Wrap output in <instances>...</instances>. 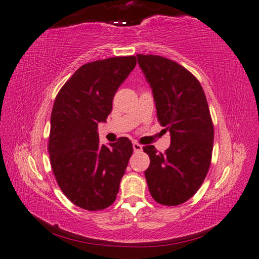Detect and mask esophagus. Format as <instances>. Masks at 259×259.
Instances as JSON below:
<instances>
[{"label":"esophagus","instance_id":"34e87169","mask_svg":"<svg viewBox=\"0 0 259 259\" xmlns=\"http://www.w3.org/2000/svg\"><path fill=\"white\" fill-rule=\"evenodd\" d=\"M132 147H134V150L137 152V151H141L142 150V146L141 144H139L138 142H134L132 143Z\"/></svg>","mask_w":259,"mask_h":259}]
</instances>
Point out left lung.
Here are the masks:
<instances>
[{
    "mask_svg": "<svg viewBox=\"0 0 259 259\" xmlns=\"http://www.w3.org/2000/svg\"><path fill=\"white\" fill-rule=\"evenodd\" d=\"M137 57L152 88L158 121L171 136L164 153L143 147L150 158L144 176L155 202L177 206L196 193L211 165V112L200 81L183 66L159 55Z\"/></svg>",
    "mask_w": 259,
    "mask_h": 259,
    "instance_id": "obj_1",
    "label": "left lung"
}]
</instances>
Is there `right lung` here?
<instances>
[{"instance_id": "add662e5", "label": "right lung", "mask_w": 259, "mask_h": 259, "mask_svg": "<svg viewBox=\"0 0 259 259\" xmlns=\"http://www.w3.org/2000/svg\"><path fill=\"white\" fill-rule=\"evenodd\" d=\"M136 64V56H119L82 65L54 101L48 138L52 170L66 197L83 209L100 211L115 202L134 152L125 137L100 144L98 122L106 121L113 96Z\"/></svg>"}]
</instances>
